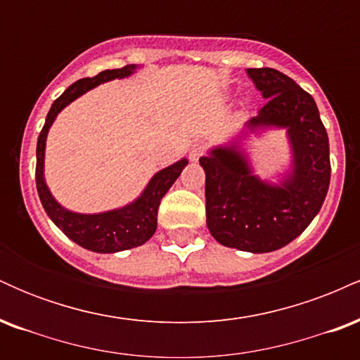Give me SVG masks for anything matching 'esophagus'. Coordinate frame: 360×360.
Listing matches in <instances>:
<instances>
[{
    "mask_svg": "<svg viewBox=\"0 0 360 360\" xmlns=\"http://www.w3.org/2000/svg\"><path fill=\"white\" fill-rule=\"evenodd\" d=\"M203 154H205L203 146L196 143V146H193L191 150H189V159H191L193 162H196V160H200V157H203Z\"/></svg>",
    "mask_w": 360,
    "mask_h": 360,
    "instance_id": "1",
    "label": "esophagus"
}]
</instances>
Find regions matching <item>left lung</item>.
<instances>
[{"label": "left lung", "instance_id": "obj_1", "mask_svg": "<svg viewBox=\"0 0 360 360\" xmlns=\"http://www.w3.org/2000/svg\"><path fill=\"white\" fill-rule=\"evenodd\" d=\"M267 103L229 142L213 146L200 164L206 176V226L221 245L266 254L307 230L330 184L328 135L316 103L276 69H247ZM271 129H284L290 164L274 181L253 172L246 143Z\"/></svg>", "mask_w": 360, "mask_h": 360}]
</instances>
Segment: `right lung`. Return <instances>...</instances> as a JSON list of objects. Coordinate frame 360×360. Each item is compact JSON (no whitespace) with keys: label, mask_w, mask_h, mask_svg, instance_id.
<instances>
[{"label":"right lung","mask_w":360,"mask_h":360,"mask_svg":"<svg viewBox=\"0 0 360 360\" xmlns=\"http://www.w3.org/2000/svg\"><path fill=\"white\" fill-rule=\"evenodd\" d=\"M142 65L130 64L122 69H106L96 74L94 77H84L69 86L64 93L53 101L51 111L45 118V125L39 135L37 142V169L35 181L39 198L49 218L56 223L62 233L68 235L72 242L98 254H117V252L134 249L143 245L157 230V210L160 200L169 191L177 177L181 176L183 169L188 166V159L183 157L171 166L160 169L150 177L143 191L130 203L120 206V208L108 210L101 213H77L62 206L53 198L45 181V146H47V135L52 123L56 122L57 115L74 100L82 96L96 86L113 79H123L137 72Z\"/></svg>","instance_id":"right-lung-1"}]
</instances>
